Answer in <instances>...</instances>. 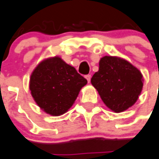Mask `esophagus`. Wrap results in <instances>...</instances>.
<instances>
[{
    "label": "esophagus",
    "instance_id": "esophagus-1",
    "mask_svg": "<svg viewBox=\"0 0 159 159\" xmlns=\"http://www.w3.org/2000/svg\"><path fill=\"white\" fill-rule=\"evenodd\" d=\"M85 77H86V79L87 80V82H91V77H91V75H89V74L86 75V76H85Z\"/></svg>",
    "mask_w": 159,
    "mask_h": 159
}]
</instances>
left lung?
Instances as JSON below:
<instances>
[{"mask_svg":"<svg viewBox=\"0 0 159 159\" xmlns=\"http://www.w3.org/2000/svg\"><path fill=\"white\" fill-rule=\"evenodd\" d=\"M91 82L107 107L120 113L134 105L143 86V75L127 60L116 56L100 59Z\"/></svg>","mask_w":159,"mask_h":159,"instance_id":"8db88e82","label":"left lung"}]
</instances>
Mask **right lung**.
I'll return each mask as SVG.
<instances>
[{
    "label": "right lung",
    "instance_id": "obj_1",
    "mask_svg": "<svg viewBox=\"0 0 159 159\" xmlns=\"http://www.w3.org/2000/svg\"><path fill=\"white\" fill-rule=\"evenodd\" d=\"M87 81L58 56L41 61L30 78L31 96L42 111L53 116L66 113Z\"/></svg>",
    "mask_w": 159,
    "mask_h": 159
}]
</instances>
